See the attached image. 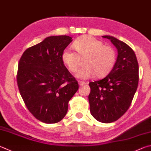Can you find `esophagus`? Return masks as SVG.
<instances>
[{
    "mask_svg": "<svg viewBox=\"0 0 151 151\" xmlns=\"http://www.w3.org/2000/svg\"><path fill=\"white\" fill-rule=\"evenodd\" d=\"M78 84H79V85H80V86H83V85H84L86 83H85L84 82H83V81H78Z\"/></svg>",
    "mask_w": 151,
    "mask_h": 151,
    "instance_id": "esophagus-1",
    "label": "esophagus"
}]
</instances>
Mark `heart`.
Here are the masks:
<instances>
[{
	"label": "heart",
	"mask_w": 151,
	"mask_h": 151,
	"mask_svg": "<svg viewBox=\"0 0 151 151\" xmlns=\"http://www.w3.org/2000/svg\"><path fill=\"white\" fill-rule=\"evenodd\" d=\"M70 49H65L61 59L70 72H76L83 63L84 66L76 75L78 78L87 79L95 75L102 78L111 72L116 65L117 55L111 46L90 35H83L74 42Z\"/></svg>",
	"instance_id": "1"
}]
</instances>
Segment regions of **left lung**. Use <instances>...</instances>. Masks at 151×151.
<instances>
[{
  "label": "left lung",
  "mask_w": 151,
  "mask_h": 151,
  "mask_svg": "<svg viewBox=\"0 0 151 151\" xmlns=\"http://www.w3.org/2000/svg\"><path fill=\"white\" fill-rule=\"evenodd\" d=\"M117 49L113 69L102 80L90 82V114L97 121L108 123L124 114L132 102L139 83V65L135 52L117 38L104 35Z\"/></svg>",
  "instance_id": "1"
}]
</instances>
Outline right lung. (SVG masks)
Listing matches in <instances>:
<instances>
[{
	"label": "right lung",
	"instance_id": "1",
	"mask_svg": "<svg viewBox=\"0 0 151 151\" xmlns=\"http://www.w3.org/2000/svg\"><path fill=\"white\" fill-rule=\"evenodd\" d=\"M72 38L46 37L27 49L19 61L16 78L20 95L31 114L43 123H55L63 119L68 102L78 89V82L61 59Z\"/></svg>",
	"mask_w": 151,
	"mask_h": 151
}]
</instances>
